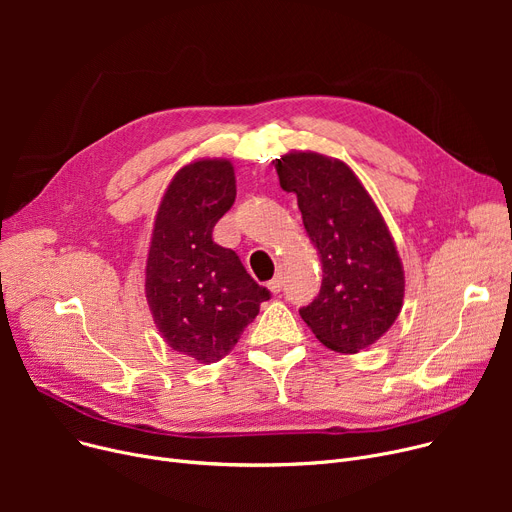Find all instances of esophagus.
Instances as JSON below:
<instances>
[{"label":"esophagus","mask_w":512,"mask_h":512,"mask_svg":"<svg viewBox=\"0 0 512 512\" xmlns=\"http://www.w3.org/2000/svg\"><path fill=\"white\" fill-rule=\"evenodd\" d=\"M282 284H284V278H282V274H278V276H274L270 282H267V288H270V290L276 294V292L282 290Z\"/></svg>","instance_id":"esophagus-1"}]
</instances>
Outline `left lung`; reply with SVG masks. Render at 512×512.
<instances>
[{
  "label": "left lung",
  "instance_id": "8db88e82",
  "mask_svg": "<svg viewBox=\"0 0 512 512\" xmlns=\"http://www.w3.org/2000/svg\"><path fill=\"white\" fill-rule=\"evenodd\" d=\"M280 186L299 201L321 261V288L299 313L315 338L355 355L380 340L405 299V270L378 205L344 161L290 151L274 161Z\"/></svg>",
  "mask_w": 512,
  "mask_h": 512
}]
</instances>
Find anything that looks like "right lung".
I'll return each mask as SVG.
<instances>
[{
	"mask_svg": "<svg viewBox=\"0 0 512 512\" xmlns=\"http://www.w3.org/2000/svg\"><path fill=\"white\" fill-rule=\"evenodd\" d=\"M236 199L228 159H197L176 172L159 201L145 267V297L172 351L199 363L224 359L270 299L211 232Z\"/></svg>",
	"mask_w": 512,
	"mask_h": 512,
	"instance_id": "1",
	"label": "right lung"
}]
</instances>
